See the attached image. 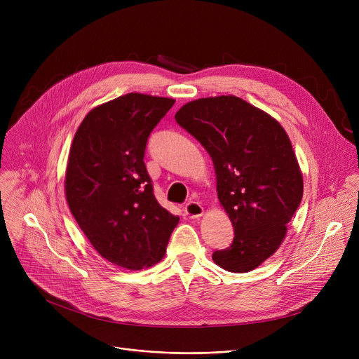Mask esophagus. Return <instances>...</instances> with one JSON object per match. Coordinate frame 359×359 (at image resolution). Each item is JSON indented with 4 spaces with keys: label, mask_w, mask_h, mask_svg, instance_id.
Masks as SVG:
<instances>
[{
    "label": "esophagus",
    "mask_w": 359,
    "mask_h": 359,
    "mask_svg": "<svg viewBox=\"0 0 359 359\" xmlns=\"http://www.w3.org/2000/svg\"><path fill=\"white\" fill-rule=\"evenodd\" d=\"M183 210H184L186 215H189V218H199V217L203 214L202 205H201L199 202H195V201L187 202V203L184 205Z\"/></svg>",
    "instance_id": "esophagus-1"
}]
</instances>
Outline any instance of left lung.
Segmentation results:
<instances>
[{
	"mask_svg": "<svg viewBox=\"0 0 359 359\" xmlns=\"http://www.w3.org/2000/svg\"><path fill=\"white\" fill-rule=\"evenodd\" d=\"M212 158L217 192L234 238L212 260L244 273L272 256L303 198L291 141L272 116L236 96L198 99L175 115Z\"/></svg>",
	"mask_w": 359,
	"mask_h": 359,
	"instance_id": "8db88e82",
	"label": "left lung"
}]
</instances>
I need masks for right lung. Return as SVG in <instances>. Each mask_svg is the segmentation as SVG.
I'll use <instances>...</instances> for the list:
<instances>
[{"label": "right lung", "mask_w": 359, "mask_h": 359, "mask_svg": "<svg viewBox=\"0 0 359 359\" xmlns=\"http://www.w3.org/2000/svg\"><path fill=\"white\" fill-rule=\"evenodd\" d=\"M173 104L129 93L94 107L75 132L68 206L93 248L121 268L156 265L179 222L157 202L144 163L149 134Z\"/></svg>", "instance_id": "obj_1"}]
</instances>
